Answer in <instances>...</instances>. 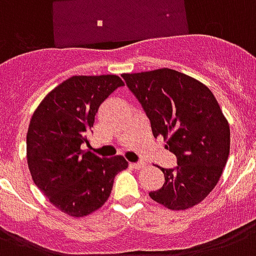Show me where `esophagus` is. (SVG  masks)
Listing matches in <instances>:
<instances>
[{"mask_svg": "<svg viewBox=\"0 0 256 256\" xmlns=\"http://www.w3.org/2000/svg\"><path fill=\"white\" fill-rule=\"evenodd\" d=\"M128 166L132 168H134V170H140V168H144L146 164H144V162H136V164H130Z\"/></svg>", "mask_w": 256, "mask_h": 256, "instance_id": "esophagus-1", "label": "esophagus"}]
</instances>
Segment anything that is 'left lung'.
I'll return each mask as SVG.
<instances>
[{
    "label": "left lung",
    "instance_id": "1",
    "mask_svg": "<svg viewBox=\"0 0 256 256\" xmlns=\"http://www.w3.org/2000/svg\"><path fill=\"white\" fill-rule=\"evenodd\" d=\"M146 112L152 136L168 138L176 166L150 198L170 210L198 204L218 183L230 152V126L211 90L176 70L122 74Z\"/></svg>",
    "mask_w": 256,
    "mask_h": 256
}]
</instances>
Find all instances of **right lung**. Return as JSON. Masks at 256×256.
<instances>
[{"instance_id":"right-lung-1","label":"right lung","mask_w":256,"mask_h":256,"mask_svg":"<svg viewBox=\"0 0 256 256\" xmlns=\"http://www.w3.org/2000/svg\"><path fill=\"white\" fill-rule=\"evenodd\" d=\"M124 82L118 76H74L42 100L26 136L28 166L36 186L70 216L100 208L112 192L114 178L128 168L124 156L100 158L90 146L100 104Z\"/></svg>"}]
</instances>
